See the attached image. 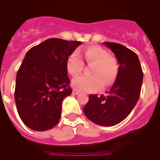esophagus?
<instances>
[{
    "label": "esophagus",
    "instance_id": "obj_1",
    "mask_svg": "<svg viewBox=\"0 0 160 160\" xmlns=\"http://www.w3.org/2000/svg\"><path fill=\"white\" fill-rule=\"evenodd\" d=\"M72 93H73V95H78V94L80 93V92H79V91H77V90H73Z\"/></svg>",
    "mask_w": 160,
    "mask_h": 160
}]
</instances>
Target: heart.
I'll list each match as a JSON object with an SVG mask.
<instances>
[{"label": "heart", "instance_id": "1", "mask_svg": "<svg viewBox=\"0 0 160 160\" xmlns=\"http://www.w3.org/2000/svg\"><path fill=\"white\" fill-rule=\"evenodd\" d=\"M87 64L92 67V76H79L72 80V87L81 92H95L103 87H108L114 81L118 74V63L109 56V53L99 46L87 48L84 54ZM67 68L73 75H79L84 68V62L80 53L74 51L67 61Z\"/></svg>", "mask_w": 160, "mask_h": 160}]
</instances>
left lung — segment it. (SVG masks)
<instances>
[{
  "mask_svg": "<svg viewBox=\"0 0 160 160\" xmlns=\"http://www.w3.org/2000/svg\"><path fill=\"white\" fill-rule=\"evenodd\" d=\"M103 43L111 49L118 60V75L106 95L91 94L83 111L92 122L110 127L123 121L137 104L143 72L140 60L134 51L117 42Z\"/></svg>",
  "mask_w": 160,
  "mask_h": 160,
  "instance_id": "8db88e82",
  "label": "left lung"
}]
</instances>
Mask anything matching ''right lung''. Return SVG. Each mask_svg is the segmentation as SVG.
Here are the masks:
<instances>
[{"label":"right lung","mask_w":160,"mask_h":160,"mask_svg":"<svg viewBox=\"0 0 160 160\" xmlns=\"http://www.w3.org/2000/svg\"><path fill=\"white\" fill-rule=\"evenodd\" d=\"M80 44L49 38L27 51L16 76L14 98L28 128L45 131L58 123L63 99L72 93L67 61Z\"/></svg>","instance_id":"obj_1"}]
</instances>
